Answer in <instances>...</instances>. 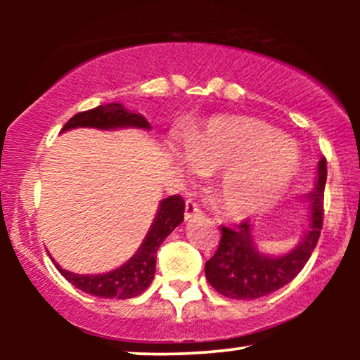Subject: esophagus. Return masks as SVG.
Wrapping results in <instances>:
<instances>
[{
  "mask_svg": "<svg viewBox=\"0 0 360 360\" xmlns=\"http://www.w3.org/2000/svg\"><path fill=\"white\" fill-rule=\"evenodd\" d=\"M198 217H203V212H201V208L198 206V203H194L193 200H188L186 201V210H184V218L186 221H191L194 218Z\"/></svg>",
  "mask_w": 360,
  "mask_h": 360,
  "instance_id": "34e87169",
  "label": "esophagus"
}]
</instances>
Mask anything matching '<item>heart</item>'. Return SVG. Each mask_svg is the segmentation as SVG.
<instances>
[{
    "label": "heart",
    "mask_w": 360,
    "mask_h": 360,
    "mask_svg": "<svg viewBox=\"0 0 360 360\" xmlns=\"http://www.w3.org/2000/svg\"><path fill=\"white\" fill-rule=\"evenodd\" d=\"M184 157L214 174V200L225 214L249 218L274 206L298 176L296 148L274 128L247 117H214L186 134Z\"/></svg>",
    "instance_id": "b5f03b06"
}]
</instances>
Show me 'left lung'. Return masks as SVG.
<instances>
[{
    "label": "left lung",
    "instance_id": "obj_1",
    "mask_svg": "<svg viewBox=\"0 0 360 360\" xmlns=\"http://www.w3.org/2000/svg\"><path fill=\"white\" fill-rule=\"evenodd\" d=\"M326 160L318 162L315 189L304 196L308 203V229L298 245L283 255L262 254L255 247L252 226L243 221L237 229L221 226V240L217 252L205 264L208 283L218 292L232 300H255L278 291L300 274L315 250L323 225V193Z\"/></svg>",
    "mask_w": 360,
    "mask_h": 360
}]
</instances>
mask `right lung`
<instances>
[{
	"instance_id": "obj_1",
	"label": "right lung",
	"mask_w": 360,
	"mask_h": 360,
	"mask_svg": "<svg viewBox=\"0 0 360 360\" xmlns=\"http://www.w3.org/2000/svg\"><path fill=\"white\" fill-rule=\"evenodd\" d=\"M98 128V130H117V128H142L150 130V123L143 115L127 110L120 103H110L96 108L82 111L65 123L62 131L72 128ZM184 220V200L179 194L169 196L160 201L154 221L148 229L147 237L143 238L139 250L127 260L123 266L106 272V274H76L62 269L53 260L57 271L64 276L74 288L100 296V298H118L128 300L142 295L150 286L155 274V257L160 243L172 230ZM51 255V254H49Z\"/></svg>"
}]
</instances>
